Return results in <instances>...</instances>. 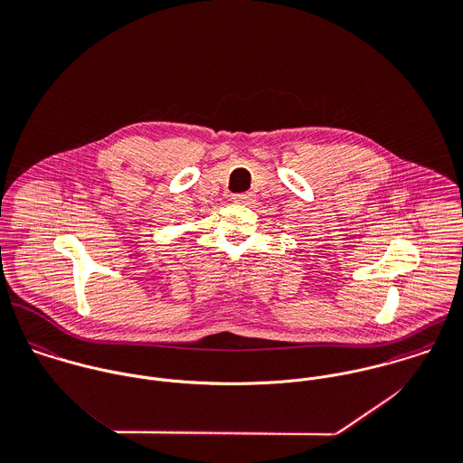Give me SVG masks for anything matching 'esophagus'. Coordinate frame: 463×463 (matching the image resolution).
Here are the masks:
<instances>
[{
	"mask_svg": "<svg viewBox=\"0 0 463 463\" xmlns=\"http://www.w3.org/2000/svg\"><path fill=\"white\" fill-rule=\"evenodd\" d=\"M232 199H233V203H237V204H250L251 201H255V197H253V194H251V192L235 194Z\"/></svg>",
	"mask_w": 463,
	"mask_h": 463,
	"instance_id": "1",
	"label": "esophagus"
}]
</instances>
